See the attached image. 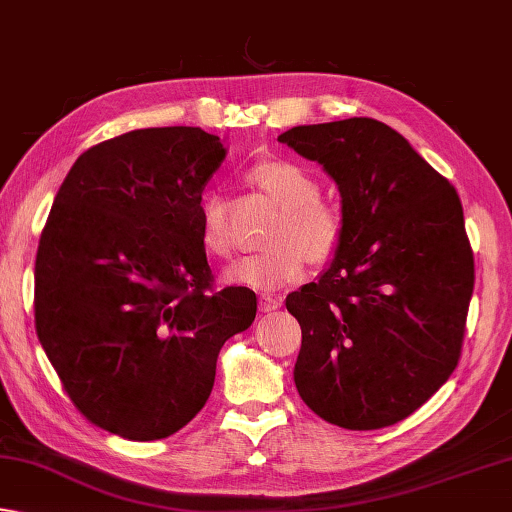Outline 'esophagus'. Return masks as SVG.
<instances>
[{
  "instance_id": "esophagus-1",
  "label": "esophagus",
  "mask_w": 512,
  "mask_h": 512,
  "mask_svg": "<svg viewBox=\"0 0 512 512\" xmlns=\"http://www.w3.org/2000/svg\"><path fill=\"white\" fill-rule=\"evenodd\" d=\"M258 303H260V310H263V312H274V310H278V307L283 305L281 298H278V296H269V294L260 296Z\"/></svg>"
}]
</instances>
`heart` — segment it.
<instances>
[{"instance_id":"obj_1","label":"heart","mask_w":512,"mask_h":512,"mask_svg":"<svg viewBox=\"0 0 512 512\" xmlns=\"http://www.w3.org/2000/svg\"><path fill=\"white\" fill-rule=\"evenodd\" d=\"M249 180L283 209L272 229V247L258 254L240 256L225 267L223 281L256 289H276L301 276L307 260L316 265L332 263L345 236L339 207L321 200V185L296 162L269 158L249 169ZM200 240L211 256H227L231 234L225 200L207 194L200 202Z\"/></svg>"}]
</instances>
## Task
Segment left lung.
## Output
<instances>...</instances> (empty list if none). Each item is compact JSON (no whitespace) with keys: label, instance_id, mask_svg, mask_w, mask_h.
<instances>
[{"label":"left lung","instance_id":"left-lung-1","mask_svg":"<svg viewBox=\"0 0 512 512\" xmlns=\"http://www.w3.org/2000/svg\"><path fill=\"white\" fill-rule=\"evenodd\" d=\"M278 142L336 182L345 220L330 267L285 298L303 332L296 390L334 426H392L461 354L475 260L457 191L372 118L303 124Z\"/></svg>","mask_w":512,"mask_h":512}]
</instances>
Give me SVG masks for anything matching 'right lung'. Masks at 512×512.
Returning <instances> with one entry per match:
<instances>
[{"mask_svg": "<svg viewBox=\"0 0 512 512\" xmlns=\"http://www.w3.org/2000/svg\"><path fill=\"white\" fill-rule=\"evenodd\" d=\"M198 127L138 129L75 160L35 260V330L75 408L131 441L196 417L227 339L256 318L247 287L211 292L202 189L225 160Z\"/></svg>", "mask_w": 512, "mask_h": 512, "instance_id": "right-lung-1", "label": "right lung"}]
</instances>
